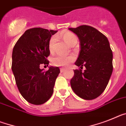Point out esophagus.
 I'll list each match as a JSON object with an SVG mask.
<instances>
[{
    "mask_svg": "<svg viewBox=\"0 0 126 126\" xmlns=\"http://www.w3.org/2000/svg\"><path fill=\"white\" fill-rule=\"evenodd\" d=\"M65 70L64 69V68H61V69H60V72H61V73L64 72H65Z\"/></svg>",
    "mask_w": 126,
    "mask_h": 126,
    "instance_id": "obj_1",
    "label": "esophagus"
}]
</instances>
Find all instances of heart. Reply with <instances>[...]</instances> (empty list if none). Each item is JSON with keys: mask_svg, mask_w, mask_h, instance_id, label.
I'll use <instances>...</instances> for the list:
<instances>
[{"mask_svg": "<svg viewBox=\"0 0 126 126\" xmlns=\"http://www.w3.org/2000/svg\"><path fill=\"white\" fill-rule=\"evenodd\" d=\"M60 36L64 42L67 44V45L72 46L74 43H77L78 39L75 34L69 31H65L63 32L60 34ZM56 42V38L54 37L51 38L48 43V49L50 52L53 50V47L54 45V43ZM74 60V58L72 56H61V55H58L54 57L51 60L52 64L54 66H61V67H66L68 65H70Z\"/></svg>", "mask_w": 126, "mask_h": 126, "instance_id": "1", "label": "heart"}]
</instances>
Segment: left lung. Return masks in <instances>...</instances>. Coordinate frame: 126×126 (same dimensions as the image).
<instances>
[{
	"label": "left lung",
	"mask_w": 126,
	"mask_h": 126,
	"mask_svg": "<svg viewBox=\"0 0 126 126\" xmlns=\"http://www.w3.org/2000/svg\"><path fill=\"white\" fill-rule=\"evenodd\" d=\"M68 29L78 36L81 45L75 63L81 69L74 70L71 87L82 99H96L106 89L113 72V53L109 41L103 34L89 25ZM83 66L86 68L84 73L81 70Z\"/></svg>",
	"instance_id": "obj_1"
}]
</instances>
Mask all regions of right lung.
<instances>
[{"mask_svg":"<svg viewBox=\"0 0 126 126\" xmlns=\"http://www.w3.org/2000/svg\"><path fill=\"white\" fill-rule=\"evenodd\" d=\"M56 32L40 27L29 29L18 39L13 50L11 68L16 84L22 97L31 104H43L53 94L60 68L50 66L45 72L40 66H48V43Z\"/></svg>","mask_w":126,"mask_h":126,"instance_id":"right-lung-1","label":"right lung"}]
</instances>
